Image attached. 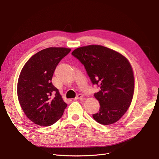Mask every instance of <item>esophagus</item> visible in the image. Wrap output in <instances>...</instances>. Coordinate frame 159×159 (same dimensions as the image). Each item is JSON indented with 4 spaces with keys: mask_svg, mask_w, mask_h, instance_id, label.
Segmentation results:
<instances>
[{
    "mask_svg": "<svg viewBox=\"0 0 159 159\" xmlns=\"http://www.w3.org/2000/svg\"><path fill=\"white\" fill-rule=\"evenodd\" d=\"M83 96L82 95V94H78L77 96H76L74 98V99H81V98H83Z\"/></svg>",
    "mask_w": 159,
    "mask_h": 159,
    "instance_id": "obj_1",
    "label": "esophagus"
}]
</instances>
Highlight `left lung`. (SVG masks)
I'll list each match as a JSON object with an SVG mask.
<instances>
[{"label": "left lung", "instance_id": "left-lung-1", "mask_svg": "<svg viewBox=\"0 0 159 159\" xmlns=\"http://www.w3.org/2000/svg\"><path fill=\"white\" fill-rule=\"evenodd\" d=\"M71 54L84 66L92 84L100 87L94 93L100 107L93 118L103 125L118 121L130 107L134 94V74L128 60L100 45L80 47Z\"/></svg>", "mask_w": 159, "mask_h": 159}]
</instances>
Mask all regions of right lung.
I'll return each mask as SVG.
<instances>
[{"label":"right lung","instance_id":"1","mask_svg":"<svg viewBox=\"0 0 159 159\" xmlns=\"http://www.w3.org/2000/svg\"><path fill=\"white\" fill-rule=\"evenodd\" d=\"M70 51L55 47L40 50L26 62L20 73L17 89L20 104L27 118L39 126L54 124L67 107L52 79L58 63Z\"/></svg>","mask_w":159,"mask_h":159}]
</instances>
